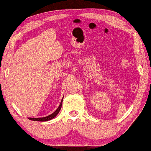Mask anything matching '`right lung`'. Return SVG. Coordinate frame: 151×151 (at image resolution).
<instances>
[{
  "instance_id": "right-lung-1",
  "label": "right lung",
  "mask_w": 151,
  "mask_h": 151,
  "mask_svg": "<svg viewBox=\"0 0 151 151\" xmlns=\"http://www.w3.org/2000/svg\"><path fill=\"white\" fill-rule=\"evenodd\" d=\"M63 99L61 100V104H60V105L59 106V107H58L57 109L55 111L54 113H52L51 115L47 116V117H41V118H28L30 120H32V121H39V122H46V121H48V120H50L53 119V118L56 117V115L59 113V112L61 110V108L62 106V102H63Z\"/></svg>"
}]
</instances>
